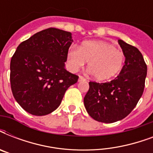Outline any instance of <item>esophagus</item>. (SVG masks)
<instances>
[{
  "label": "esophagus",
  "mask_w": 153,
  "mask_h": 153,
  "mask_svg": "<svg viewBox=\"0 0 153 153\" xmlns=\"http://www.w3.org/2000/svg\"><path fill=\"white\" fill-rule=\"evenodd\" d=\"M86 79L82 76H79V82H82V81H86Z\"/></svg>",
  "instance_id": "34e87169"
}]
</instances>
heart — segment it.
<instances>
[{"mask_svg":"<svg viewBox=\"0 0 153 153\" xmlns=\"http://www.w3.org/2000/svg\"><path fill=\"white\" fill-rule=\"evenodd\" d=\"M125 55L114 45L104 41H86L77 48H71L67 53V67L72 72L83 67L97 80H107L118 74L123 66Z\"/></svg>","mask_w":153,"mask_h":153,"instance_id":"1","label":"heart"}]
</instances>
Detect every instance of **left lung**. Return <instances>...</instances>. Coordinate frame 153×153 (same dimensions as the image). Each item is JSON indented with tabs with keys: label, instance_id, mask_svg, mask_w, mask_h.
Segmentation results:
<instances>
[{
	"label": "left lung",
	"instance_id": "1",
	"mask_svg": "<svg viewBox=\"0 0 153 153\" xmlns=\"http://www.w3.org/2000/svg\"><path fill=\"white\" fill-rule=\"evenodd\" d=\"M126 57L120 74L110 82H90L84 105L95 121L113 123L130 114L142 96L147 75V65L137 48L119 39Z\"/></svg>",
	"mask_w": 153,
	"mask_h": 153
}]
</instances>
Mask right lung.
Here are the masks:
<instances>
[{
    "label": "right lung",
    "mask_w": 153,
    "mask_h": 153,
    "mask_svg": "<svg viewBox=\"0 0 153 153\" xmlns=\"http://www.w3.org/2000/svg\"><path fill=\"white\" fill-rule=\"evenodd\" d=\"M71 33L55 27L37 32L17 47L10 62V83L16 101L36 116L59 106L79 76L65 69Z\"/></svg>",
    "instance_id": "right-lung-1"
}]
</instances>
